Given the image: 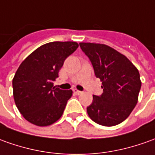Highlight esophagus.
<instances>
[{"label":"esophagus","mask_w":155,"mask_h":155,"mask_svg":"<svg viewBox=\"0 0 155 155\" xmlns=\"http://www.w3.org/2000/svg\"><path fill=\"white\" fill-rule=\"evenodd\" d=\"M73 93H74L75 94H77V95H79V94H82L83 92L79 91V90H78V89L74 88V89H73Z\"/></svg>","instance_id":"34e87169"}]
</instances>
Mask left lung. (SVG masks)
<instances>
[{
  "mask_svg": "<svg viewBox=\"0 0 155 155\" xmlns=\"http://www.w3.org/2000/svg\"><path fill=\"white\" fill-rule=\"evenodd\" d=\"M102 82L103 94L93 95L88 116L98 124L112 127L125 120L136 106L141 88L139 71L124 55L104 44L79 43Z\"/></svg>",
  "mask_w": 155,
  "mask_h": 155,
  "instance_id": "1",
  "label": "left lung"
}]
</instances>
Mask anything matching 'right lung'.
<instances>
[{
	"mask_svg": "<svg viewBox=\"0 0 155 155\" xmlns=\"http://www.w3.org/2000/svg\"><path fill=\"white\" fill-rule=\"evenodd\" d=\"M78 44L55 41L36 49L19 66L12 79L15 104L30 123L46 127L63 114L72 91L53 86L67 56Z\"/></svg>",
	"mask_w": 155,
	"mask_h": 155,
	"instance_id": "1",
	"label": "right lung"
}]
</instances>
